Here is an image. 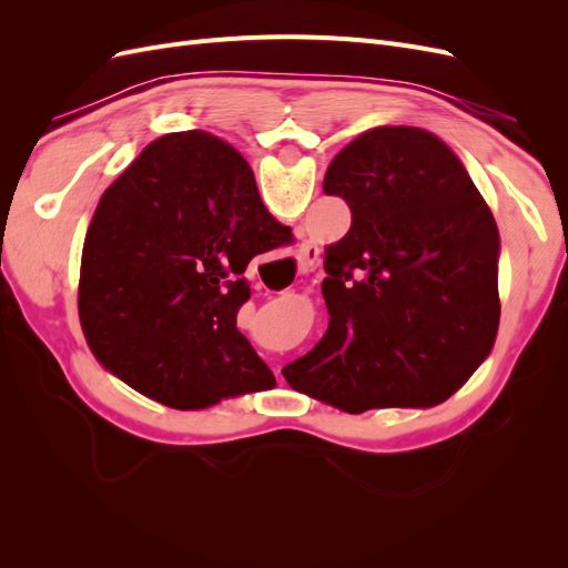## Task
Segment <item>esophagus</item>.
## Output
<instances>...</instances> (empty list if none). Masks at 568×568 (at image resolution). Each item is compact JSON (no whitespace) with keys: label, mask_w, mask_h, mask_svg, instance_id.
<instances>
[{"label":"esophagus","mask_w":568,"mask_h":568,"mask_svg":"<svg viewBox=\"0 0 568 568\" xmlns=\"http://www.w3.org/2000/svg\"><path fill=\"white\" fill-rule=\"evenodd\" d=\"M317 261H320V248L313 242H303L298 248V272L303 274L313 272Z\"/></svg>","instance_id":"esophagus-1"}]
</instances>
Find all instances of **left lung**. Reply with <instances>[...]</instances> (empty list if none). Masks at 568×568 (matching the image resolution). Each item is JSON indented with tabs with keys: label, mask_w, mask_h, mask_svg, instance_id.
Segmentation results:
<instances>
[{
	"label": "left lung",
	"mask_w": 568,
	"mask_h": 568,
	"mask_svg": "<svg viewBox=\"0 0 568 568\" xmlns=\"http://www.w3.org/2000/svg\"><path fill=\"white\" fill-rule=\"evenodd\" d=\"M351 209L326 248L329 326L284 379L351 415L438 405L490 353L500 322L495 217L467 170L419 128H374L326 168Z\"/></svg>",
	"instance_id": "8db88e82"
}]
</instances>
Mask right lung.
Instances as JSON below:
<instances>
[{"mask_svg": "<svg viewBox=\"0 0 568 568\" xmlns=\"http://www.w3.org/2000/svg\"><path fill=\"white\" fill-rule=\"evenodd\" d=\"M288 236L227 142L199 130L151 142L84 236L78 311L92 353L178 409L270 388L236 313L251 298L248 263Z\"/></svg>", "mask_w": 568, "mask_h": 568, "instance_id": "obj_1", "label": "right lung"}]
</instances>
